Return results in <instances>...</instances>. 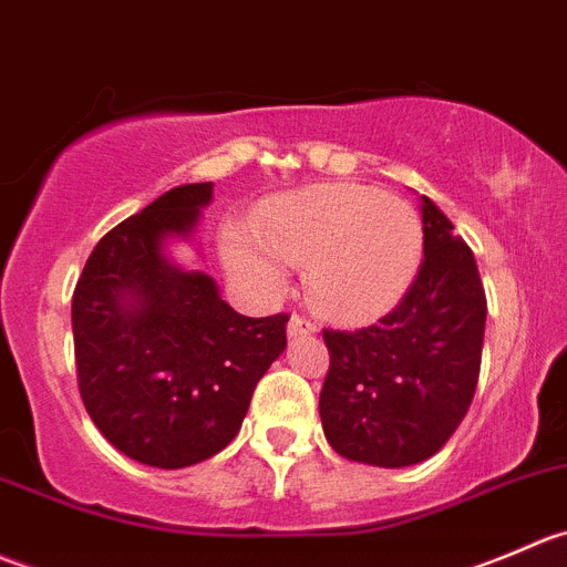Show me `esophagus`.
Here are the masks:
<instances>
[{"label": "esophagus", "mask_w": 567, "mask_h": 567, "mask_svg": "<svg viewBox=\"0 0 567 567\" xmlns=\"http://www.w3.org/2000/svg\"><path fill=\"white\" fill-rule=\"evenodd\" d=\"M308 333H317V322L306 313H291L289 319V336H308Z\"/></svg>", "instance_id": "obj_1"}]
</instances>
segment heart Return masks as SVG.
Wrapping results in <instances>:
<instances>
[{"label": "heart", "instance_id": "heart-1", "mask_svg": "<svg viewBox=\"0 0 567 567\" xmlns=\"http://www.w3.org/2000/svg\"><path fill=\"white\" fill-rule=\"evenodd\" d=\"M424 234L408 200L361 184H330L270 206L259 231L226 237L231 270L261 291H278L289 267L308 265V291L336 319L389 311L413 284Z\"/></svg>", "mask_w": 567, "mask_h": 567}]
</instances>
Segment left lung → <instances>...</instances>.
Returning a JSON list of instances; mask_svg holds the SVG:
<instances>
[{"instance_id":"8db88e82","label":"left lung","mask_w":567,"mask_h":567,"mask_svg":"<svg viewBox=\"0 0 567 567\" xmlns=\"http://www.w3.org/2000/svg\"><path fill=\"white\" fill-rule=\"evenodd\" d=\"M424 259L405 297L374 324L324 328L330 369L319 391L328 444L367 466L433 457L474 400L487 300L472 248L422 198Z\"/></svg>"}]
</instances>
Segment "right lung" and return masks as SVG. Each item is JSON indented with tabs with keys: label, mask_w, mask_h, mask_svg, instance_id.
<instances>
[{
	"label": "right lung",
	"mask_w": 567,
	"mask_h": 567,
	"mask_svg": "<svg viewBox=\"0 0 567 567\" xmlns=\"http://www.w3.org/2000/svg\"><path fill=\"white\" fill-rule=\"evenodd\" d=\"M209 200L212 182L184 184L117 223L71 300L82 402L101 435L145 466H195L226 450L286 347L289 313L243 317L209 276L162 254Z\"/></svg>",
	"instance_id": "obj_1"
}]
</instances>
